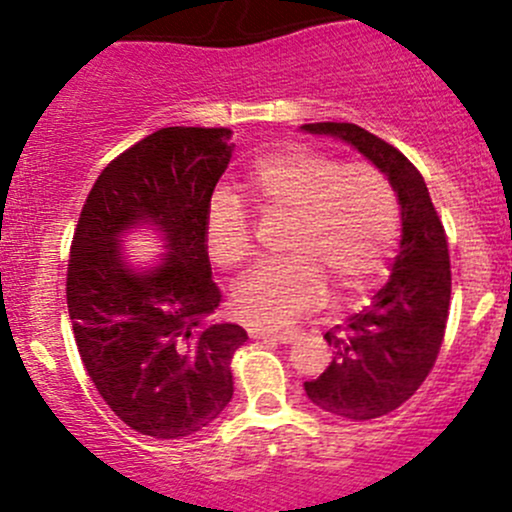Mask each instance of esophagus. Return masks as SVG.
Masks as SVG:
<instances>
[{
    "instance_id": "obj_1",
    "label": "esophagus",
    "mask_w": 512,
    "mask_h": 512,
    "mask_svg": "<svg viewBox=\"0 0 512 512\" xmlns=\"http://www.w3.org/2000/svg\"><path fill=\"white\" fill-rule=\"evenodd\" d=\"M247 332L252 337H267V340H277L282 345L292 342L297 337V330L287 327V330H280V327H265V325H247Z\"/></svg>"
}]
</instances>
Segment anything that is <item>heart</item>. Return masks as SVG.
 <instances>
[{
	"label": "heart",
	"instance_id": "obj_1",
	"mask_svg": "<svg viewBox=\"0 0 512 512\" xmlns=\"http://www.w3.org/2000/svg\"><path fill=\"white\" fill-rule=\"evenodd\" d=\"M245 190L262 212L290 215L285 252L247 272L232 307L252 322H287L325 302L327 283L365 290L382 272L398 230L388 180L370 165H340L310 150H282L252 167ZM212 262L240 265L250 255L247 212L230 192H217L205 212Z\"/></svg>",
	"mask_w": 512,
	"mask_h": 512
}]
</instances>
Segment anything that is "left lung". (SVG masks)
I'll return each instance as SVG.
<instances>
[{"label": "left lung", "mask_w": 512, "mask_h": 512, "mask_svg": "<svg viewBox=\"0 0 512 512\" xmlns=\"http://www.w3.org/2000/svg\"><path fill=\"white\" fill-rule=\"evenodd\" d=\"M307 135L335 137L388 177L400 205V250L388 282L370 305L325 332L332 362L305 382L312 405L345 420L393 413L433 370L450 310V257L423 175L403 152L357 124H302Z\"/></svg>", "instance_id": "8db88e82"}]
</instances>
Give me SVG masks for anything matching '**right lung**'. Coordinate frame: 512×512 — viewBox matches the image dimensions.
I'll use <instances>...</instances> for the list:
<instances>
[{"label": "right lung", "instance_id": "1", "mask_svg": "<svg viewBox=\"0 0 512 512\" xmlns=\"http://www.w3.org/2000/svg\"><path fill=\"white\" fill-rule=\"evenodd\" d=\"M225 127H165L109 162L79 215L67 307L87 375L112 413L142 435L177 440L210 428L232 400L230 360L247 332L215 322L205 212L230 165ZM132 231L163 255L135 263Z\"/></svg>", "mask_w": 512, "mask_h": 512}]
</instances>
